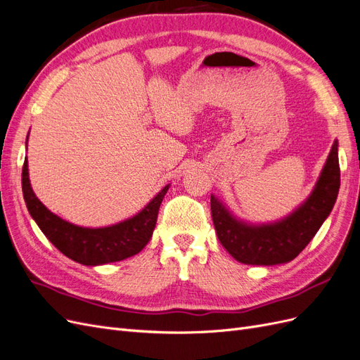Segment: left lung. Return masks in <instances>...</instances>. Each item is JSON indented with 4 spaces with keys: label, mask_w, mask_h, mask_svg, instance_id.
<instances>
[{
    "label": "left lung",
    "mask_w": 360,
    "mask_h": 360,
    "mask_svg": "<svg viewBox=\"0 0 360 360\" xmlns=\"http://www.w3.org/2000/svg\"><path fill=\"white\" fill-rule=\"evenodd\" d=\"M340 191L338 142H333L321 175L308 199L295 212L271 224H248L231 215L211 195L212 221L221 245L245 264L272 266L293 260L332 211Z\"/></svg>",
    "instance_id": "8db88e82"
}]
</instances>
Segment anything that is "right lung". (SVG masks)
<instances>
[{
  "mask_svg": "<svg viewBox=\"0 0 360 360\" xmlns=\"http://www.w3.org/2000/svg\"><path fill=\"white\" fill-rule=\"evenodd\" d=\"M28 141V137H27ZM169 185L161 190L137 215L109 227H80L52 214L34 194L28 160L22 169V191L30 215L40 230L64 256L85 266H98L129 259L141 252L149 242L157 224L160 205Z\"/></svg>",
  "mask_w": 360,
  "mask_h": 360,
  "instance_id": "obj_1",
  "label": "right lung"
}]
</instances>
